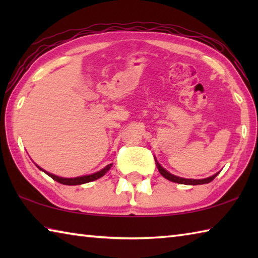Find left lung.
I'll return each mask as SVG.
<instances>
[{"mask_svg": "<svg viewBox=\"0 0 258 258\" xmlns=\"http://www.w3.org/2000/svg\"><path fill=\"white\" fill-rule=\"evenodd\" d=\"M155 161H156V166H157V168H158V171H159V173L161 174V175H163L165 178H167L168 181H172V182L178 183V184H186V185L206 184V183L212 182V181L214 180V178H215V177L218 175V173H220V172H218V173L214 174V175L209 176V177L202 178V180H195V178H184V177H180V176L174 175V174H171L169 172L166 171V169L163 167V166H161V165L158 163V160L156 159V157H155Z\"/></svg>", "mask_w": 258, "mask_h": 258, "instance_id": "left-lung-1", "label": "left lung"}]
</instances>
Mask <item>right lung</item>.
<instances>
[{"label": "right lung", "mask_w": 258, "mask_h": 258, "mask_svg": "<svg viewBox=\"0 0 258 258\" xmlns=\"http://www.w3.org/2000/svg\"><path fill=\"white\" fill-rule=\"evenodd\" d=\"M36 166H37V165H36ZM111 166H112V164H109V165L106 166V167H103V168L101 169V171H99V172H95V173H93V174H89V175H83V176L71 177V178H68V177H61V176H58V175H54V174H52V173H49V172L44 171V169L41 168L40 166H37V167L40 168L41 171L44 172L45 174H47V175H49L50 177L53 178L54 181L61 183V184H64V185H80V184H84V183H89V182L95 181V180H98V178L102 177V176L104 175V174H106V173L109 171V169L111 168Z\"/></svg>", "instance_id": "add662e5"}]
</instances>
